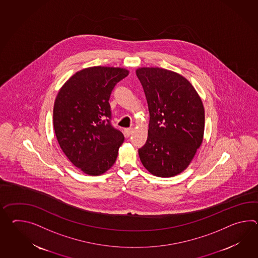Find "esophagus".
<instances>
[{"label": "esophagus", "instance_id": "obj_1", "mask_svg": "<svg viewBox=\"0 0 258 258\" xmlns=\"http://www.w3.org/2000/svg\"><path fill=\"white\" fill-rule=\"evenodd\" d=\"M132 132H133V128H132V127L126 128V130H125V135H126V137H130V136L132 135Z\"/></svg>", "mask_w": 258, "mask_h": 258}]
</instances>
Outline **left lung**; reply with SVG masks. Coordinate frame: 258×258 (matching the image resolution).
<instances>
[{
	"mask_svg": "<svg viewBox=\"0 0 258 258\" xmlns=\"http://www.w3.org/2000/svg\"><path fill=\"white\" fill-rule=\"evenodd\" d=\"M150 121L146 143L139 149L143 166L156 177L184 171L204 141L205 108L182 75L160 68H139Z\"/></svg>",
	"mask_w": 258,
	"mask_h": 258,
	"instance_id": "left-lung-1",
	"label": "left lung"
}]
</instances>
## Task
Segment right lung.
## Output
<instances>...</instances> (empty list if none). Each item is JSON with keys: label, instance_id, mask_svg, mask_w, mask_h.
I'll use <instances>...</instances> for the list:
<instances>
[{"label": "right lung", "instance_id": "1", "mask_svg": "<svg viewBox=\"0 0 258 258\" xmlns=\"http://www.w3.org/2000/svg\"><path fill=\"white\" fill-rule=\"evenodd\" d=\"M130 71L114 67H91L64 82L53 105V128L58 143L76 167L99 176L115 164L124 135L111 126L108 101L112 90Z\"/></svg>", "mask_w": 258, "mask_h": 258}]
</instances>
